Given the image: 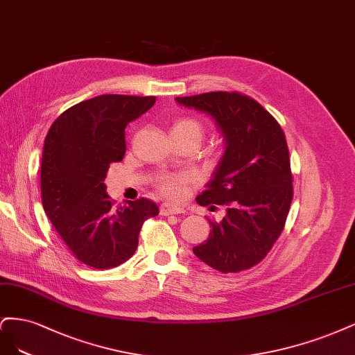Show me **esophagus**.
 <instances>
[{
    "label": "esophagus",
    "mask_w": 355,
    "mask_h": 355,
    "mask_svg": "<svg viewBox=\"0 0 355 355\" xmlns=\"http://www.w3.org/2000/svg\"><path fill=\"white\" fill-rule=\"evenodd\" d=\"M182 212H184V209L180 207H174V205H171V203L161 205V215H164V216L174 215V214H182Z\"/></svg>",
    "instance_id": "1"
}]
</instances>
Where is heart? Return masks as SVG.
<instances>
[{
  "instance_id": "b5f03b06",
  "label": "heart",
  "mask_w": 355,
  "mask_h": 355,
  "mask_svg": "<svg viewBox=\"0 0 355 355\" xmlns=\"http://www.w3.org/2000/svg\"><path fill=\"white\" fill-rule=\"evenodd\" d=\"M171 135L174 140H194L198 144L203 140L205 127L203 123L193 116H181L174 121L171 127ZM194 181V175L190 173L184 174H168L162 175L156 181V189L164 196L181 200L186 196L187 189Z\"/></svg>"
}]
</instances>
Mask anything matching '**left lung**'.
<instances>
[{
  "label": "left lung",
  "instance_id": "1",
  "mask_svg": "<svg viewBox=\"0 0 355 355\" xmlns=\"http://www.w3.org/2000/svg\"><path fill=\"white\" fill-rule=\"evenodd\" d=\"M180 105L211 115L225 137V153L198 203L224 207L209 220L207 242L193 248L205 264L221 272L252 268L282 234L293 199L289 147L280 123L257 100L237 91L177 97Z\"/></svg>",
  "mask_w": 355,
  "mask_h": 355
}]
</instances>
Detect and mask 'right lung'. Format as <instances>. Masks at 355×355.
<instances>
[{
    "label": "right lung",
    "instance_id": "right-lung-1",
    "mask_svg": "<svg viewBox=\"0 0 355 355\" xmlns=\"http://www.w3.org/2000/svg\"><path fill=\"white\" fill-rule=\"evenodd\" d=\"M156 97L103 94L64 110L50 127L41 161L45 214L83 264L97 270L130 259L146 220L159 214L146 198L115 207L103 181L125 155V128Z\"/></svg>",
    "mask_w": 355,
    "mask_h": 355
}]
</instances>
